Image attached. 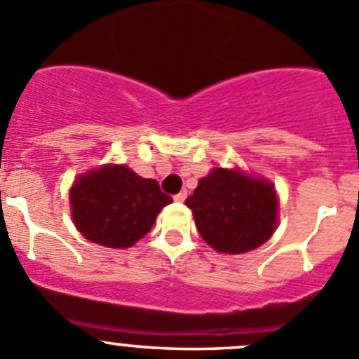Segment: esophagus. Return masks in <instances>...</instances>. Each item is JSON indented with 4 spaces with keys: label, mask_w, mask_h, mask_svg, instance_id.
I'll list each match as a JSON object with an SVG mask.
<instances>
[{
    "label": "esophagus",
    "mask_w": 359,
    "mask_h": 359,
    "mask_svg": "<svg viewBox=\"0 0 359 359\" xmlns=\"http://www.w3.org/2000/svg\"><path fill=\"white\" fill-rule=\"evenodd\" d=\"M186 198H187V191H180L179 194H175V196H173V200L180 201V203H182V201L186 200Z\"/></svg>",
    "instance_id": "34e87169"
}]
</instances>
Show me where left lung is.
<instances>
[{"label":"left lung","mask_w":359,"mask_h":359,"mask_svg":"<svg viewBox=\"0 0 359 359\" xmlns=\"http://www.w3.org/2000/svg\"><path fill=\"white\" fill-rule=\"evenodd\" d=\"M201 238L224 254L263 245L277 228L279 198L272 182L238 168H212L186 200Z\"/></svg>","instance_id":"8db88e82"}]
</instances>
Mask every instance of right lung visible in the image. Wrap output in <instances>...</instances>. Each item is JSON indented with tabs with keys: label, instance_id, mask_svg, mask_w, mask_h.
Here are the masks:
<instances>
[{
	"label": "right lung",
	"instance_id": "right-lung-1",
	"mask_svg": "<svg viewBox=\"0 0 359 359\" xmlns=\"http://www.w3.org/2000/svg\"><path fill=\"white\" fill-rule=\"evenodd\" d=\"M172 201L154 179H144L124 165L89 170L69 189L76 229L87 240L112 249L137 243Z\"/></svg>",
	"mask_w": 359,
	"mask_h": 359
}]
</instances>
